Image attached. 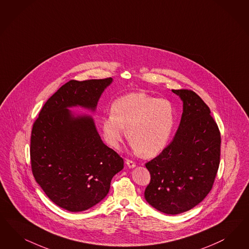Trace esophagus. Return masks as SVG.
<instances>
[{
    "label": "esophagus",
    "instance_id": "1",
    "mask_svg": "<svg viewBox=\"0 0 249 249\" xmlns=\"http://www.w3.org/2000/svg\"><path fill=\"white\" fill-rule=\"evenodd\" d=\"M126 165L128 166L129 168H131V169H133V168H135L136 167V163L134 162L133 160H126Z\"/></svg>",
    "mask_w": 249,
    "mask_h": 249
}]
</instances>
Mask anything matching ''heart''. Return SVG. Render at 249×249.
I'll use <instances>...</instances> for the list:
<instances>
[{
    "label": "heart",
    "instance_id": "b5f03b06",
    "mask_svg": "<svg viewBox=\"0 0 249 249\" xmlns=\"http://www.w3.org/2000/svg\"><path fill=\"white\" fill-rule=\"evenodd\" d=\"M174 120V108L169 100L131 92L112 103L111 114L102 121V133L106 143L118 149L127 128L134 150L154 157L169 143Z\"/></svg>",
    "mask_w": 249,
    "mask_h": 249
}]
</instances>
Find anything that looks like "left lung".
<instances>
[{"mask_svg": "<svg viewBox=\"0 0 249 249\" xmlns=\"http://www.w3.org/2000/svg\"><path fill=\"white\" fill-rule=\"evenodd\" d=\"M183 112L171 143L145 163L150 182L146 201L161 213L178 214L199 204L210 193L220 164L221 135L216 122L193 90L172 89Z\"/></svg>", "mask_w": 249, "mask_h": 249, "instance_id": "obj_1", "label": "left lung"}]
</instances>
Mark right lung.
Wrapping results in <instances>:
<instances>
[{
	"label": "right lung",
	"instance_id": "add662e5",
	"mask_svg": "<svg viewBox=\"0 0 249 249\" xmlns=\"http://www.w3.org/2000/svg\"><path fill=\"white\" fill-rule=\"evenodd\" d=\"M112 81H68L46 102L33 124V175L51 201L70 212L85 211L102 201L112 177L124 168V160L102 141L93 119L74 116L68 109L81 106L94 111Z\"/></svg>",
	"mask_w": 249,
	"mask_h": 249
}]
</instances>
